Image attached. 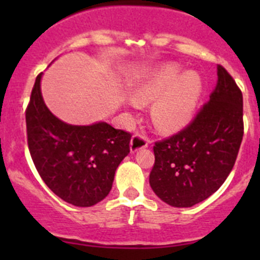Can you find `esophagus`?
I'll use <instances>...</instances> for the list:
<instances>
[{
    "label": "esophagus",
    "mask_w": 260,
    "mask_h": 260,
    "mask_svg": "<svg viewBox=\"0 0 260 260\" xmlns=\"http://www.w3.org/2000/svg\"><path fill=\"white\" fill-rule=\"evenodd\" d=\"M148 137H146L145 135H141V133H135L131 140V151L136 152L141 148H145L148 146Z\"/></svg>",
    "instance_id": "esophagus-1"
}]
</instances>
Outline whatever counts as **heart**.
<instances>
[{
  "label": "heart",
  "instance_id": "b5f03b06",
  "mask_svg": "<svg viewBox=\"0 0 260 260\" xmlns=\"http://www.w3.org/2000/svg\"><path fill=\"white\" fill-rule=\"evenodd\" d=\"M201 79L198 73L187 70L180 74L177 65L170 64L152 70L132 90L137 104L151 106V118L161 132H175L185 127L192 115L201 94Z\"/></svg>",
  "mask_w": 260,
  "mask_h": 260
}]
</instances>
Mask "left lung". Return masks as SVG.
<instances>
[{
  "instance_id": "left-lung-1",
  "label": "left lung",
  "mask_w": 260,
  "mask_h": 260,
  "mask_svg": "<svg viewBox=\"0 0 260 260\" xmlns=\"http://www.w3.org/2000/svg\"><path fill=\"white\" fill-rule=\"evenodd\" d=\"M244 135L243 94L224 67L191 123L154 142L149 185L175 208H191L219 190L232 172Z\"/></svg>"
}]
</instances>
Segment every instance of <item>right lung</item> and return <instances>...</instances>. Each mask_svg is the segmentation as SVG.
<instances>
[{
  "label": "right lung",
  "mask_w": 260,
  "mask_h": 260,
  "mask_svg": "<svg viewBox=\"0 0 260 260\" xmlns=\"http://www.w3.org/2000/svg\"><path fill=\"white\" fill-rule=\"evenodd\" d=\"M40 80L39 74L25 112L34 165L60 199L80 208L95 205L111 191L132 135L104 122L72 125L57 119L44 103Z\"/></svg>",
  "instance_id": "obj_1"
}]
</instances>
